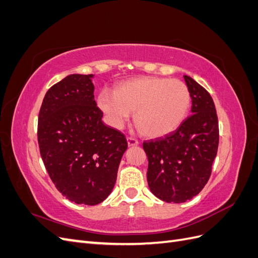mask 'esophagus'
I'll list each match as a JSON object with an SVG mask.
<instances>
[{
    "mask_svg": "<svg viewBox=\"0 0 258 258\" xmlns=\"http://www.w3.org/2000/svg\"><path fill=\"white\" fill-rule=\"evenodd\" d=\"M127 142H128V145L131 147V146H137V145H139V141L137 139H135V138H131V137H129V138H127Z\"/></svg>",
    "mask_w": 258,
    "mask_h": 258,
    "instance_id": "1",
    "label": "esophagus"
}]
</instances>
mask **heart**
I'll use <instances>...</instances> for the list:
<instances>
[{"mask_svg": "<svg viewBox=\"0 0 258 258\" xmlns=\"http://www.w3.org/2000/svg\"><path fill=\"white\" fill-rule=\"evenodd\" d=\"M97 102L112 127L122 128L136 111L139 130L148 138H161L176 130L185 119L190 93L178 80L144 76L120 84L115 91L102 89Z\"/></svg>", "mask_w": 258, "mask_h": 258, "instance_id": "1", "label": "heart"}]
</instances>
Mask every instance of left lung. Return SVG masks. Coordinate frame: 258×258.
<instances>
[{"label": "left lung", "mask_w": 258, "mask_h": 258, "mask_svg": "<svg viewBox=\"0 0 258 258\" xmlns=\"http://www.w3.org/2000/svg\"><path fill=\"white\" fill-rule=\"evenodd\" d=\"M184 80L191 98V115L165 138L143 143L151 191L174 204L192 199L206 186L218 147L212 97L191 77L185 75Z\"/></svg>", "instance_id": "1"}]
</instances>
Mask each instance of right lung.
<instances>
[{
	"mask_svg": "<svg viewBox=\"0 0 258 258\" xmlns=\"http://www.w3.org/2000/svg\"><path fill=\"white\" fill-rule=\"evenodd\" d=\"M93 74H71L46 92L38 114L37 140L57 189L77 205L96 206L116 183L128 143L102 121Z\"/></svg>",
	"mask_w": 258,
	"mask_h": 258,
	"instance_id": "1",
	"label": "right lung"
}]
</instances>
